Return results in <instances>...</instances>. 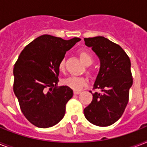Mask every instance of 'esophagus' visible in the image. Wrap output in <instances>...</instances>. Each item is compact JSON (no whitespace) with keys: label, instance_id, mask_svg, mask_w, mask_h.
I'll return each mask as SVG.
<instances>
[{"label":"esophagus","instance_id":"esophagus-1","mask_svg":"<svg viewBox=\"0 0 147 147\" xmlns=\"http://www.w3.org/2000/svg\"><path fill=\"white\" fill-rule=\"evenodd\" d=\"M81 93V91H74V94H78Z\"/></svg>","mask_w":147,"mask_h":147}]
</instances>
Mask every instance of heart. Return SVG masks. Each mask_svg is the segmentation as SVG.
<instances>
[{
	"label": "heart",
	"instance_id": "1",
	"mask_svg": "<svg viewBox=\"0 0 147 147\" xmlns=\"http://www.w3.org/2000/svg\"><path fill=\"white\" fill-rule=\"evenodd\" d=\"M79 57L82 62L86 65H89L93 62V57H92V54H90L87 51H82L79 53ZM65 59L60 60L59 63V69L60 71H65ZM88 72L90 73L91 70H88ZM64 84L69 88H71L73 90L76 91H79V90L82 89L83 88L85 87V85L88 84V78L84 77V76H70L65 78L64 80Z\"/></svg>",
	"mask_w": 147,
	"mask_h": 147
}]
</instances>
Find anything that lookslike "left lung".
<instances>
[{
  "instance_id": "8db88e82",
  "label": "left lung",
  "mask_w": 147,
  "mask_h": 147,
  "mask_svg": "<svg viewBox=\"0 0 147 147\" xmlns=\"http://www.w3.org/2000/svg\"><path fill=\"white\" fill-rule=\"evenodd\" d=\"M85 45L92 47L100 61V71L90 92L93 99L84 109V114L90 123L107 127L115 123L122 116L133 84L130 60L119 45L104 36L85 38Z\"/></svg>"
}]
</instances>
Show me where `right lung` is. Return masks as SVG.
Segmentation results:
<instances>
[{
  "instance_id": "add662e5",
  "label": "right lung",
  "mask_w": 147,
  "mask_h": 147,
  "mask_svg": "<svg viewBox=\"0 0 147 147\" xmlns=\"http://www.w3.org/2000/svg\"><path fill=\"white\" fill-rule=\"evenodd\" d=\"M80 40L46 34L29 43L20 54L13 68V92L22 113L36 127H50L63 118L73 91L65 85L56 86L59 63Z\"/></svg>"
}]
</instances>
